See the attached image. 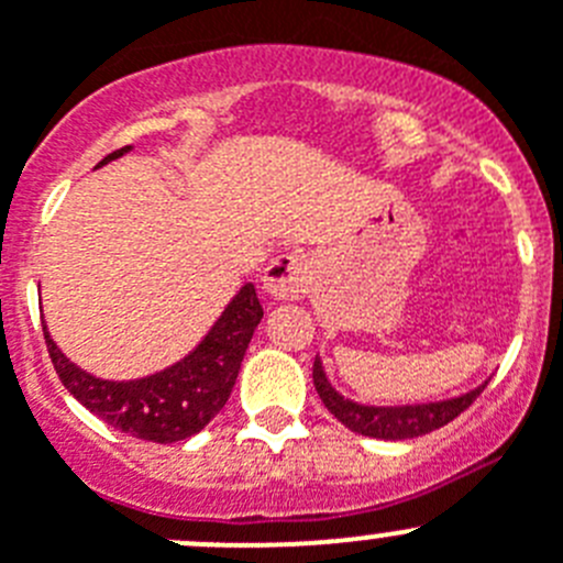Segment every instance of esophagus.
<instances>
[{
	"mask_svg": "<svg viewBox=\"0 0 563 563\" xmlns=\"http://www.w3.org/2000/svg\"><path fill=\"white\" fill-rule=\"evenodd\" d=\"M311 280V264L302 252H283L266 266L264 286L275 299H299Z\"/></svg>",
	"mask_w": 563,
	"mask_h": 563,
	"instance_id": "obj_1",
	"label": "esophagus"
}]
</instances>
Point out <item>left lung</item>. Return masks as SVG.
Returning a JSON list of instances; mask_svg holds the SVG:
<instances>
[{
  "instance_id": "8db88e82",
  "label": "left lung",
  "mask_w": 563,
  "mask_h": 563,
  "mask_svg": "<svg viewBox=\"0 0 563 563\" xmlns=\"http://www.w3.org/2000/svg\"><path fill=\"white\" fill-rule=\"evenodd\" d=\"M313 386L322 397L324 408L339 419L344 428L355 430L361 435H372V439H417V435L430 433V430L444 428L453 422L459 413H464L472 402L481 397L486 386L475 388V391L455 397V400L444 402H424V406H402V408H372L358 406V402L344 400L339 391L324 377L319 358L313 361Z\"/></svg>"
}]
</instances>
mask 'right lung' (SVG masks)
<instances>
[{"label": "right lung", "instance_id": "right-lung-1", "mask_svg": "<svg viewBox=\"0 0 563 563\" xmlns=\"http://www.w3.org/2000/svg\"><path fill=\"white\" fill-rule=\"evenodd\" d=\"M128 150L130 146L110 152L97 166H104ZM261 317H264V308L257 302L255 286L246 283L188 358L157 375L130 383L88 375L57 350L46 328L44 339L57 377L75 394L77 402H82L88 411L122 433L157 441V444H172V441L199 433L222 411Z\"/></svg>", "mask_w": 563, "mask_h": 563}]
</instances>
